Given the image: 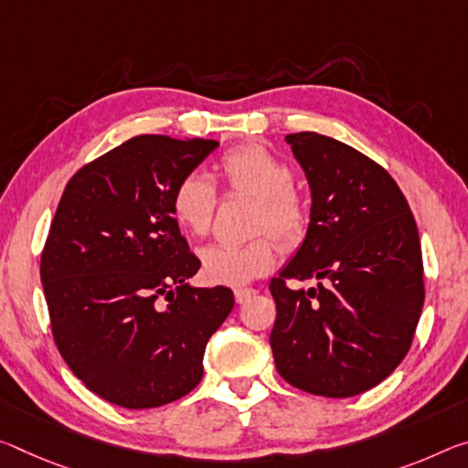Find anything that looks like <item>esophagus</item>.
Masks as SVG:
<instances>
[{
	"label": "esophagus",
	"mask_w": 468,
	"mask_h": 468,
	"mask_svg": "<svg viewBox=\"0 0 468 468\" xmlns=\"http://www.w3.org/2000/svg\"><path fill=\"white\" fill-rule=\"evenodd\" d=\"M233 293H235V302L243 303V302H248L256 292H254V289H250V287H237Z\"/></svg>",
	"instance_id": "obj_1"
}]
</instances>
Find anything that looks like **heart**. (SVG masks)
Returning <instances> with one entry per match:
<instances>
[{
  "mask_svg": "<svg viewBox=\"0 0 468 468\" xmlns=\"http://www.w3.org/2000/svg\"><path fill=\"white\" fill-rule=\"evenodd\" d=\"M217 173L231 191L256 199L254 233L269 231L281 243L302 239L308 227V204L292 187L293 175L283 160L258 144L229 150L217 165ZM217 191L199 173H187L170 194V210L183 231L204 235L212 225ZM274 246L266 237L241 243H212L199 251L202 274L214 285H246L262 277L274 264Z\"/></svg>",
  "mask_w": 468,
  "mask_h": 468,
  "instance_id": "obj_1",
  "label": "heart"
}]
</instances>
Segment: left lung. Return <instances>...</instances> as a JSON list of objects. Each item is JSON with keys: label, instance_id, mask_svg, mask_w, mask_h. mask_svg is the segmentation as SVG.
Here are the masks:
<instances>
[{"label": "left lung", "instance_id": "obj_1", "mask_svg": "<svg viewBox=\"0 0 468 468\" xmlns=\"http://www.w3.org/2000/svg\"><path fill=\"white\" fill-rule=\"evenodd\" d=\"M285 141L313 206L302 246L271 281L274 367L308 394L358 396L410 350L425 302L417 222L388 170L365 154L310 131ZM289 278L319 285L289 290Z\"/></svg>", "mask_w": 468, "mask_h": 468}]
</instances>
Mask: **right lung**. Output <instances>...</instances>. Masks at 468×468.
<instances>
[{
	"instance_id": "add662e5",
	"label": "right lung",
	"mask_w": 468,
	"mask_h": 468,
	"mask_svg": "<svg viewBox=\"0 0 468 468\" xmlns=\"http://www.w3.org/2000/svg\"><path fill=\"white\" fill-rule=\"evenodd\" d=\"M217 147L133 137L80 168L58 204L41 256L51 331L72 373L110 404L139 410L187 396L235 306L229 287L187 283L199 261L170 210L176 181Z\"/></svg>"
}]
</instances>
